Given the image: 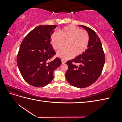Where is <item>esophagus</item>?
I'll return each instance as SVG.
<instances>
[{"instance_id": "1", "label": "esophagus", "mask_w": 122, "mask_h": 122, "mask_svg": "<svg viewBox=\"0 0 122 122\" xmlns=\"http://www.w3.org/2000/svg\"><path fill=\"white\" fill-rule=\"evenodd\" d=\"M61 62H62V64L66 63V61H64V60H63V59H62V60H61Z\"/></svg>"}]
</instances>
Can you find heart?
Wrapping results in <instances>:
<instances>
[{
	"instance_id": "obj_1",
	"label": "heart",
	"mask_w": 122,
	"mask_h": 122,
	"mask_svg": "<svg viewBox=\"0 0 122 122\" xmlns=\"http://www.w3.org/2000/svg\"><path fill=\"white\" fill-rule=\"evenodd\" d=\"M89 33L85 30L74 25H69L60 30V33H53L51 36V43L53 48L58 50L62 47L64 42L66 48L62 49L56 53L63 59L71 58L74 55L79 56L86 51L89 46Z\"/></svg>"
}]
</instances>
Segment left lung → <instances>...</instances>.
I'll list each match as a JSON object with an SVG mask.
<instances>
[{"instance_id": "obj_1", "label": "left lung", "mask_w": 122, "mask_h": 122, "mask_svg": "<svg viewBox=\"0 0 122 122\" xmlns=\"http://www.w3.org/2000/svg\"><path fill=\"white\" fill-rule=\"evenodd\" d=\"M79 25L89 33V46L83 53L66 62L68 69L66 73V77L72 86L84 88L94 83L100 77L105 60L102 43L97 33L86 26ZM72 62L79 63V65H73Z\"/></svg>"}]
</instances>
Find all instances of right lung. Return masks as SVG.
<instances>
[{
	"label": "right lung",
	"instance_id": "add662e5",
	"mask_svg": "<svg viewBox=\"0 0 122 122\" xmlns=\"http://www.w3.org/2000/svg\"><path fill=\"white\" fill-rule=\"evenodd\" d=\"M56 25H39L25 36L20 45L17 63L23 78L32 86H46L53 78V72L60 66L56 58L48 62L56 54L50 43Z\"/></svg>",
	"mask_w": 122,
	"mask_h": 122
}]
</instances>
